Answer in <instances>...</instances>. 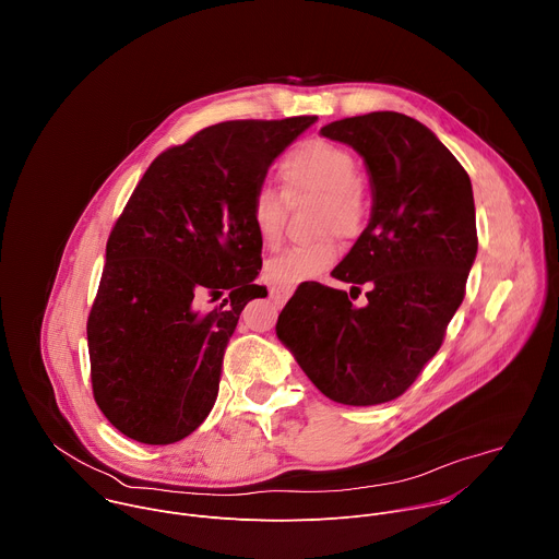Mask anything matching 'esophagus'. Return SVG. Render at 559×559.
Masks as SVG:
<instances>
[{
	"mask_svg": "<svg viewBox=\"0 0 559 559\" xmlns=\"http://www.w3.org/2000/svg\"><path fill=\"white\" fill-rule=\"evenodd\" d=\"M289 287H281V285H274L272 289H270V296H272V300L274 302H278V305H283L287 298H289Z\"/></svg>",
	"mask_w": 559,
	"mask_h": 559,
	"instance_id": "obj_1",
	"label": "esophagus"
}]
</instances>
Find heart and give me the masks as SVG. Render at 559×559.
Listing matches in <instances>:
<instances>
[{"mask_svg": "<svg viewBox=\"0 0 559 559\" xmlns=\"http://www.w3.org/2000/svg\"><path fill=\"white\" fill-rule=\"evenodd\" d=\"M278 177L287 197L316 194V229H338L345 236L360 231L365 221V201L358 183L356 156L325 139H307L294 145L278 164ZM250 225L259 243L267 250L278 248L283 238L285 203L278 190L261 186L250 199ZM341 254V246L332 231H325L309 243H298L267 263V276L276 285H296L309 276L330 270Z\"/></svg>", "mask_w": 559, "mask_h": 559, "instance_id": "heart-1", "label": "heart"}]
</instances>
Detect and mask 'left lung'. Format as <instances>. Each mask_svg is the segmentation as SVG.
Returning <instances> with one entry per match:
<instances>
[{"mask_svg": "<svg viewBox=\"0 0 559 559\" xmlns=\"http://www.w3.org/2000/svg\"><path fill=\"white\" fill-rule=\"evenodd\" d=\"M367 164L373 207L332 272L352 292L302 283L276 334L334 403L371 407L403 395L438 354L477 252L466 170L420 121L369 112L321 128ZM368 300L354 306L359 285Z\"/></svg>", "mask_w": 559, "mask_h": 559, "instance_id": "1", "label": "left lung"}]
</instances>
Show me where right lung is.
I'll return each instance as SVG.
<instances>
[{
	"label": "right lung",
	"mask_w": 559,
	"mask_h": 559,
	"mask_svg": "<svg viewBox=\"0 0 559 559\" xmlns=\"http://www.w3.org/2000/svg\"><path fill=\"white\" fill-rule=\"evenodd\" d=\"M316 117L223 121L158 154L117 218L88 313L93 395L123 436L173 444L212 412L225 347L267 296L250 199ZM228 298L200 311L203 297Z\"/></svg>",
	"instance_id": "1"
}]
</instances>
